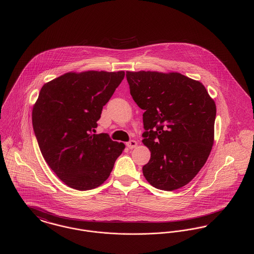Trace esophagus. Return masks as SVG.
<instances>
[{"mask_svg": "<svg viewBox=\"0 0 254 254\" xmlns=\"http://www.w3.org/2000/svg\"><path fill=\"white\" fill-rule=\"evenodd\" d=\"M126 145H127L129 148H131V149H132V148H134V147H136V146H137V142L132 140V141H129L128 143H126Z\"/></svg>", "mask_w": 254, "mask_h": 254, "instance_id": "1", "label": "esophagus"}]
</instances>
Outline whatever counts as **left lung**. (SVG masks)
I'll return each instance as SVG.
<instances>
[{
	"label": "left lung",
	"mask_w": 254,
	"mask_h": 254,
	"mask_svg": "<svg viewBox=\"0 0 254 254\" xmlns=\"http://www.w3.org/2000/svg\"><path fill=\"white\" fill-rule=\"evenodd\" d=\"M130 94L144 109L143 143L150 159L143 174L151 186L174 190L191 181L214 140L216 106L205 87L180 73L126 72Z\"/></svg>",
	"instance_id": "left-lung-1"
}]
</instances>
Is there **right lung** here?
Instances as JSON below:
<instances>
[{
	"instance_id": "1",
	"label": "right lung",
	"mask_w": 254,
	"mask_h": 254,
	"mask_svg": "<svg viewBox=\"0 0 254 254\" xmlns=\"http://www.w3.org/2000/svg\"><path fill=\"white\" fill-rule=\"evenodd\" d=\"M124 71L64 74L45 84L32 111L40 150L57 176L78 190L106 181L125 145L95 134L104 106Z\"/></svg>"
}]
</instances>
